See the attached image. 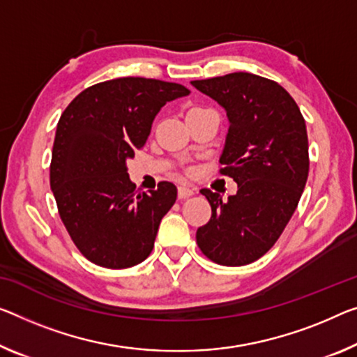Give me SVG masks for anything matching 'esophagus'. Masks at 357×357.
<instances>
[{
	"mask_svg": "<svg viewBox=\"0 0 357 357\" xmlns=\"http://www.w3.org/2000/svg\"><path fill=\"white\" fill-rule=\"evenodd\" d=\"M195 195V188H191V186H178V197L180 199H185V197H190Z\"/></svg>",
	"mask_w": 357,
	"mask_h": 357,
	"instance_id": "34e87169",
	"label": "esophagus"
}]
</instances>
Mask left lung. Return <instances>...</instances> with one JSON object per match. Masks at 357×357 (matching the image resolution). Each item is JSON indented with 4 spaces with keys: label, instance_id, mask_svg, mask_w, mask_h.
Segmentation results:
<instances>
[{
    "label": "left lung",
    "instance_id": "left-lung-1",
    "mask_svg": "<svg viewBox=\"0 0 357 357\" xmlns=\"http://www.w3.org/2000/svg\"><path fill=\"white\" fill-rule=\"evenodd\" d=\"M191 84L227 109L220 174L238 183L228 199L201 190L212 215L197 228L196 243L218 265H249L273 248L303 193L310 171L305 119L281 84L259 75L238 71Z\"/></svg>",
    "mask_w": 357,
    "mask_h": 357
}]
</instances>
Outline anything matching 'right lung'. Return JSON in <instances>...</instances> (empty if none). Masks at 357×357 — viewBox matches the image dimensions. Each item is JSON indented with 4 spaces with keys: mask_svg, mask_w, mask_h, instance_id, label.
<instances>
[{
    "mask_svg": "<svg viewBox=\"0 0 357 357\" xmlns=\"http://www.w3.org/2000/svg\"><path fill=\"white\" fill-rule=\"evenodd\" d=\"M188 94L182 84L128 76L87 87L65 108L49 177L59 215L89 261L123 270L151 254L177 186L160 182L142 193L126 161L145 145L158 112Z\"/></svg>",
    "mask_w": 357,
    "mask_h": 357,
    "instance_id": "1",
    "label": "right lung"
}]
</instances>
